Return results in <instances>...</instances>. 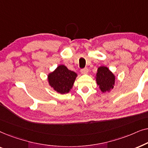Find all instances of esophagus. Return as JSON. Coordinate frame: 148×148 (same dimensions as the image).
<instances>
[{
    "label": "esophagus",
    "mask_w": 148,
    "mask_h": 148,
    "mask_svg": "<svg viewBox=\"0 0 148 148\" xmlns=\"http://www.w3.org/2000/svg\"><path fill=\"white\" fill-rule=\"evenodd\" d=\"M81 73L82 74H87L88 73V68H84L81 69Z\"/></svg>",
    "instance_id": "esophagus-1"
}]
</instances>
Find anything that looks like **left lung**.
<instances>
[{
  "label": "left lung",
  "mask_w": 148,
  "mask_h": 148,
  "mask_svg": "<svg viewBox=\"0 0 148 148\" xmlns=\"http://www.w3.org/2000/svg\"><path fill=\"white\" fill-rule=\"evenodd\" d=\"M95 78L99 89L102 93L110 92L114 88L116 77L107 66H99Z\"/></svg>",
  "instance_id": "1"
}]
</instances>
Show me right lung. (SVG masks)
<instances>
[{
  "label": "right lung",
  "instance_id": "right-lung-1",
  "mask_svg": "<svg viewBox=\"0 0 148 148\" xmlns=\"http://www.w3.org/2000/svg\"><path fill=\"white\" fill-rule=\"evenodd\" d=\"M77 74L69 70L66 66L60 64L48 75L49 86L58 94H65L70 92Z\"/></svg>",
  "mask_w": 148,
  "mask_h": 148
}]
</instances>
